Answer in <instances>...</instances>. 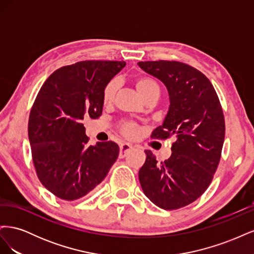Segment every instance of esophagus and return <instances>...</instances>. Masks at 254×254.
Wrapping results in <instances>:
<instances>
[{"mask_svg": "<svg viewBox=\"0 0 254 254\" xmlns=\"http://www.w3.org/2000/svg\"><path fill=\"white\" fill-rule=\"evenodd\" d=\"M133 148V146L129 143H123L120 147V158H125L128 152Z\"/></svg>", "mask_w": 254, "mask_h": 254, "instance_id": "1", "label": "esophagus"}]
</instances>
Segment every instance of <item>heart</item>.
<instances>
[{
  "label": "heart",
  "mask_w": 254,
  "mask_h": 254,
  "mask_svg": "<svg viewBox=\"0 0 254 254\" xmlns=\"http://www.w3.org/2000/svg\"><path fill=\"white\" fill-rule=\"evenodd\" d=\"M133 82L135 84V88L137 92L142 95V97L145 99L151 95H158L160 94V87L158 82L152 79L148 76L140 75L136 76L133 79ZM117 81L111 80L106 84L105 88L103 89L102 93V103L104 106H109L113 103L115 92H117ZM120 130L122 134H124L127 137H134L139 134V127L134 124L133 122H123L120 125Z\"/></svg>",
  "instance_id": "b5f03b06"
}]
</instances>
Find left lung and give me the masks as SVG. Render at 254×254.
Returning <instances> with one entry per match:
<instances>
[{
  "mask_svg": "<svg viewBox=\"0 0 254 254\" xmlns=\"http://www.w3.org/2000/svg\"><path fill=\"white\" fill-rule=\"evenodd\" d=\"M143 71L162 81L171 99L163 125L151 139L174 136L172 156L159 163L150 150L139 172L146 197L177 210L200 197L213 180L225 141V117L213 84L197 68L179 61H141Z\"/></svg>",
  "mask_w": 254,
  "mask_h": 254,
  "instance_id": "8db88e82",
  "label": "left lung"
}]
</instances>
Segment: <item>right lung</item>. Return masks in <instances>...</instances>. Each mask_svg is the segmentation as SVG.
Listing matches in <instances>:
<instances>
[{"label": "right lung", "instance_id": "right-lung-1", "mask_svg": "<svg viewBox=\"0 0 254 254\" xmlns=\"http://www.w3.org/2000/svg\"><path fill=\"white\" fill-rule=\"evenodd\" d=\"M125 61L86 60L49 76L30 109L28 137L38 178L51 193L73 201L93 190L117 161L112 141L89 145L84 118L103 112V89Z\"/></svg>", "mask_w": 254, "mask_h": 254}]
</instances>
